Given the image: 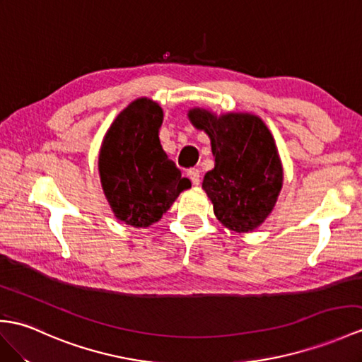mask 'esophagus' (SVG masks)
<instances>
[{
  "label": "esophagus",
  "instance_id": "34e87169",
  "mask_svg": "<svg viewBox=\"0 0 362 362\" xmlns=\"http://www.w3.org/2000/svg\"><path fill=\"white\" fill-rule=\"evenodd\" d=\"M188 177L191 179L192 185H199L200 183V171L197 170V168H191V170L188 171Z\"/></svg>",
  "mask_w": 362,
  "mask_h": 362
}]
</instances>
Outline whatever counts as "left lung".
<instances>
[{
  "mask_svg": "<svg viewBox=\"0 0 362 362\" xmlns=\"http://www.w3.org/2000/svg\"><path fill=\"white\" fill-rule=\"evenodd\" d=\"M188 119L211 140L214 168L205 174L202 188L216 217L236 233L256 230L273 211L284 180L270 129L257 115L243 112L217 117L194 107Z\"/></svg>",
  "mask_w": 362,
  "mask_h": 362,
  "instance_id": "obj_1",
  "label": "left lung"
}]
</instances>
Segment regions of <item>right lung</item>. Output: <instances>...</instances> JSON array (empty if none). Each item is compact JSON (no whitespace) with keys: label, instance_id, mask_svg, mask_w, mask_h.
Returning <instances> with one entry per match:
<instances>
[{"label":"right lung","instance_id":"1","mask_svg":"<svg viewBox=\"0 0 362 362\" xmlns=\"http://www.w3.org/2000/svg\"><path fill=\"white\" fill-rule=\"evenodd\" d=\"M163 111L137 98L109 126L98 156L100 180L115 217L134 228L162 219L191 182L182 177L158 139Z\"/></svg>","mask_w":362,"mask_h":362}]
</instances>
